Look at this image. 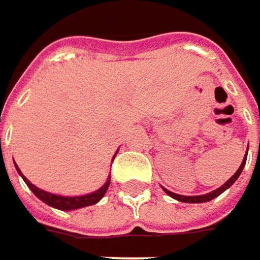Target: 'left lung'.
Here are the masks:
<instances>
[{
	"instance_id": "obj_1",
	"label": "left lung",
	"mask_w": 260,
	"mask_h": 260,
	"mask_svg": "<svg viewBox=\"0 0 260 260\" xmlns=\"http://www.w3.org/2000/svg\"><path fill=\"white\" fill-rule=\"evenodd\" d=\"M248 149V147H247ZM245 161H247V152H245V156H244V159H242V162H241V166H239V169L235 172V175L229 179L228 182H224L220 188H217V189H214V191H211V192H208V194H202V196H181V194H176V192H172V191H169L167 188H164L162 186V189L166 191V194L167 196H170V197H173L175 200H179V202H183V203H205V202H209V200H212V199H215V197H218L221 192H224L228 188H231L232 185L235 183V181L239 178V175L242 173V169L245 167Z\"/></svg>"
}]
</instances>
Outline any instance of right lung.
Wrapping results in <instances>:
<instances>
[{"instance_id": "1", "label": "right lung", "mask_w": 260, "mask_h": 260, "mask_svg": "<svg viewBox=\"0 0 260 260\" xmlns=\"http://www.w3.org/2000/svg\"><path fill=\"white\" fill-rule=\"evenodd\" d=\"M116 156V155H114ZM15 167L18 170V173L21 175V178L24 179L28 188L32 191V194L40 199L43 203L55 208V209H60V211H75V209H79V208H85V206H91V205H96L107 192L108 186H110V181H111V176H108L107 182L96 191L90 192V194H84V196H75V197H71V196H60V194H52V192H48L45 189H40L37 188L36 185H32L31 182L26 179L25 176L22 175V172L19 170V167L16 166L15 162Z\"/></svg>"}]
</instances>
